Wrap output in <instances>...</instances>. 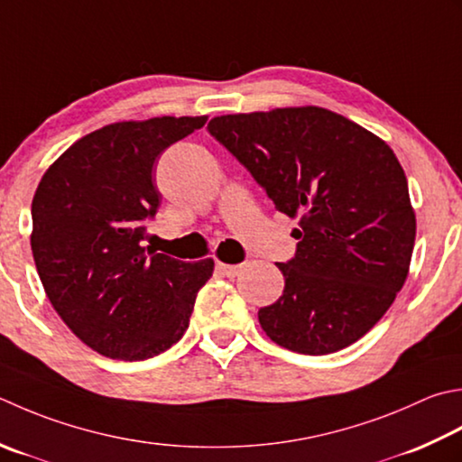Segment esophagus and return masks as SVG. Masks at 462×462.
Masks as SVG:
<instances>
[{"instance_id": "esophagus-1", "label": "esophagus", "mask_w": 462, "mask_h": 462, "mask_svg": "<svg viewBox=\"0 0 462 462\" xmlns=\"http://www.w3.org/2000/svg\"><path fill=\"white\" fill-rule=\"evenodd\" d=\"M244 266H246V264H222V262H218V266H216V268H218L224 276L234 278V276H238L242 273Z\"/></svg>"}]
</instances>
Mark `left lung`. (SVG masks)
<instances>
[{
	"label": "left lung",
	"instance_id": "1",
	"mask_svg": "<svg viewBox=\"0 0 462 462\" xmlns=\"http://www.w3.org/2000/svg\"><path fill=\"white\" fill-rule=\"evenodd\" d=\"M208 132L298 218L284 292L258 310L270 340L300 355L350 346L409 274L417 218L404 170L378 135L316 106L218 116Z\"/></svg>",
	"mask_w": 462,
	"mask_h": 462
}]
</instances>
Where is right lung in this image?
<instances>
[{
    "label": "right lung",
    "mask_w": 462,
    "mask_h": 462,
    "mask_svg": "<svg viewBox=\"0 0 462 462\" xmlns=\"http://www.w3.org/2000/svg\"><path fill=\"white\" fill-rule=\"evenodd\" d=\"M208 117L117 122L84 135L45 171L32 202V252L68 328L116 360L158 356L184 337L214 260L143 246L162 196L153 166Z\"/></svg>",
    "instance_id": "obj_1"
}]
</instances>
